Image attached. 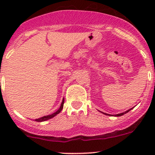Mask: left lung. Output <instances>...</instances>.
<instances>
[{
	"instance_id": "1",
	"label": "left lung",
	"mask_w": 155,
	"mask_h": 155,
	"mask_svg": "<svg viewBox=\"0 0 155 155\" xmlns=\"http://www.w3.org/2000/svg\"><path fill=\"white\" fill-rule=\"evenodd\" d=\"M130 110H131V109H128L127 111H126V112H122V113H119V114H117V115H115V116H121V115H124V114H126L127 112H129ZM104 114H106V115H108V114H107V113H104Z\"/></svg>"
}]
</instances>
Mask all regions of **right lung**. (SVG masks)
<instances>
[{"label": "right lung", "mask_w": 155, "mask_h": 155, "mask_svg": "<svg viewBox=\"0 0 155 155\" xmlns=\"http://www.w3.org/2000/svg\"><path fill=\"white\" fill-rule=\"evenodd\" d=\"M64 98L63 101H62V103H61V104L60 108H59V109H58V110L56 111L55 112L52 113V114H51V115H46V116H43V117H42V118H38V119H35V121H38V122H41V121H46V120H48V119H50V118H53V117H54L56 115H58V113H60L61 111L62 110V109H63V107H64Z\"/></svg>", "instance_id": "add662e5"}]
</instances>
